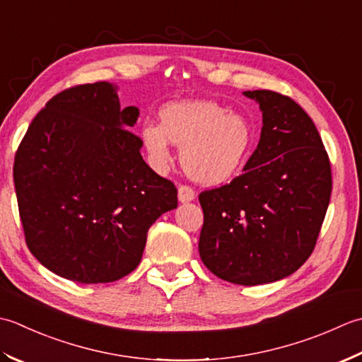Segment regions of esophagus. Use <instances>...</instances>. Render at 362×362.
<instances>
[{
	"instance_id": "obj_1",
	"label": "esophagus",
	"mask_w": 362,
	"mask_h": 362,
	"mask_svg": "<svg viewBox=\"0 0 362 362\" xmlns=\"http://www.w3.org/2000/svg\"><path fill=\"white\" fill-rule=\"evenodd\" d=\"M194 198H195L194 189L189 187V186H184V184L178 187V200L181 203H189V202L194 200Z\"/></svg>"
}]
</instances>
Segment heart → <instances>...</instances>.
<instances>
[{
    "mask_svg": "<svg viewBox=\"0 0 362 362\" xmlns=\"http://www.w3.org/2000/svg\"><path fill=\"white\" fill-rule=\"evenodd\" d=\"M160 124L145 123L142 140L154 165L172 159L181 146V164L192 180L222 184L238 173L253 148V128L245 117L216 101H180L160 110Z\"/></svg>",
    "mask_w": 362,
    "mask_h": 362,
    "instance_id": "heart-1",
    "label": "heart"
}]
</instances>
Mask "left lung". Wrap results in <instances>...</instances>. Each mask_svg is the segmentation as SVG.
<instances>
[{
	"mask_svg": "<svg viewBox=\"0 0 362 362\" xmlns=\"http://www.w3.org/2000/svg\"><path fill=\"white\" fill-rule=\"evenodd\" d=\"M262 129L243 173L198 197L200 257L214 275L242 286L292 275L311 256L329 204L331 165L314 122L292 98L247 90Z\"/></svg>",
	"mask_w": 362,
	"mask_h": 362,
	"instance_id": "1",
	"label": "left lung"
}]
</instances>
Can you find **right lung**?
I'll use <instances>...</instances> for the list:
<instances>
[{
  "label": "right lung",
  "mask_w": 362,
  "mask_h": 362,
  "mask_svg": "<svg viewBox=\"0 0 362 362\" xmlns=\"http://www.w3.org/2000/svg\"><path fill=\"white\" fill-rule=\"evenodd\" d=\"M137 117L101 81L54 95L29 124L13 182L26 245L53 274L83 284L127 276L150 226L178 206L175 184L140 154Z\"/></svg>",
  "instance_id": "right-lung-1"
}]
</instances>
